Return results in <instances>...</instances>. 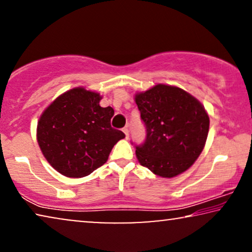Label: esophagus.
I'll use <instances>...</instances> for the list:
<instances>
[{"label":"esophagus","mask_w":252,"mask_h":252,"mask_svg":"<svg viewBox=\"0 0 252 252\" xmlns=\"http://www.w3.org/2000/svg\"><path fill=\"white\" fill-rule=\"evenodd\" d=\"M123 132L125 133L126 137H128V136H129V130H128V127H125V128H123Z\"/></svg>","instance_id":"esophagus-1"}]
</instances>
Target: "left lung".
I'll use <instances>...</instances> for the list:
<instances>
[{
	"mask_svg": "<svg viewBox=\"0 0 252 252\" xmlns=\"http://www.w3.org/2000/svg\"><path fill=\"white\" fill-rule=\"evenodd\" d=\"M146 141L135 146L142 166L161 178L187 171L201 155L210 119L202 103L184 89L158 84L135 94Z\"/></svg>",
	"mask_w": 252,
	"mask_h": 252,
	"instance_id": "left-lung-1",
	"label": "left lung"
}]
</instances>
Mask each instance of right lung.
<instances>
[{
  "label": "right lung",
  "instance_id": "obj_1",
  "mask_svg": "<svg viewBox=\"0 0 252 252\" xmlns=\"http://www.w3.org/2000/svg\"><path fill=\"white\" fill-rule=\"evenodd\" d=\"M98 93L77 87L58 96L41 115L36 139L43 156L68 178L89 175L108 160L115 144L125 137L111 127L115 111L99 105Z\"/></svg>",
  "mask_w": 252,
  "mask_h": 252
}]
</instances>
